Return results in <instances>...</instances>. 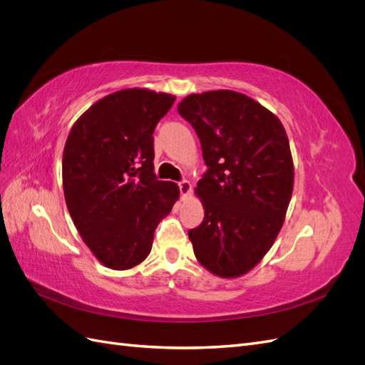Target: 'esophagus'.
<instances>
[{
	"instance_id": "34e87169",
	"label": "esophagus",
	"mask_w": 365,
	"mask_h": 365,
	"mask_svg": "<svg viewBox=\"0 0 365 365\" xmlns=\"http://www.w3.org/2000/svg\"><path fill=\"white\" fill-rule=\"evenodd\" d=\"M178 185H180V192H181V196H182V197L190 195V192H192V184H190L189 181H181Z\"/></svg>"
}]
</instances>
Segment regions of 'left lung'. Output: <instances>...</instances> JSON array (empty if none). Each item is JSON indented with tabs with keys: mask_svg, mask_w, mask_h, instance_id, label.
<instances>
[{
	"mask_svg": "<svg viewBox=\"0 0 365 365\" xmlns=\"http://www.w3.org/2000/svg\"><path fill=\"white\" fill-rule=\"evenodd\" d=\"M178 113L196 130L207 172L195 193L202 224L189 231L195 256L217 277L251 271L272 247L292 189L289 140L277 115L230 90L190 94Z\"/></svg>",
	"mask_w": 365,
	"mask_h": 365,
	"instance_id": "1",
	"label": "left lung"
}]
</instances>
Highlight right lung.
I'll use <instances>...</instances> for the list:
<instances>
[{
    "label": "right lung",
    "mask_w": 365,
    "mask_h": 365,
    "mask_svg": "<svg viewBox=\"0 0 365 365\" xmlns=\"http://www.w3.org/2000/svg\"><path fill=\"white\" fill-rule=\"evenodd\" d=\"M175 96L128 88L97 101L76 120L62 158L67 208L86 247L106 268L145 260L160 220L180 189L153 173V130Z\"/></svg>",
    "instance_id": "1"
}]
</instances>
